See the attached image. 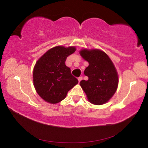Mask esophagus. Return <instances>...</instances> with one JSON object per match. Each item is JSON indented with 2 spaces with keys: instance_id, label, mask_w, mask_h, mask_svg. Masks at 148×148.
<instances>
[{
  "instance_id": "34e87169",
  "label": "esophagus",
  "mask_w": 148,
  "mask_h": 148,
  "mask_svg": "<svg viewBox=\"0 0 148 148\" xmlns=\"http://www.w3.org/2000/svg\"><path fill=\"white\" fill-rule=\"evenodd\" d=\"M82 79V76H79V77H78V81H79V82L81 81V80Z\"/></svg>"
}]
</instances>
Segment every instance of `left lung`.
<instances>
[{"label": "left lung", "mask_w": 148, "mask_h": 148, "mask_svg": "<svg viewBox=\"0 0 148 148\" xmlns=\"http://www.w3.org/2000/svg\"><path fill=\"white\" fill-rule=\"evenodd\" d=\"M89 62L84 71L88 80H82L80 86L91 103L101 105L112 98L118 86V76L113 62L99 49H82L79 52Z\"/></svg>", "instance_id": "1"}]
</instances>
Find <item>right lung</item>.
Here are the masks:
<instances>
[{
  "label": "right lung",
  "mask_w": 148,
  "mask_h": 148,
  "mask_svg": "<svg viewBox=\"0 0 148 148\" xmlns=\"http://www.w3.org/2000/svg\"><path fill=\"white\" fill-rule=\"evenodd\" d=\"M75 51V47L57 46L48 50L36 62L33 71L34 86L44 101L58 103L78 83L65 64L67 57Z\"/></svg>",
  "instance_id": "obj_1"
}]
</instances>
